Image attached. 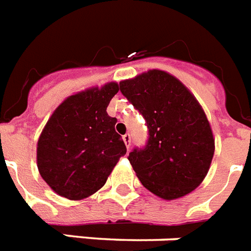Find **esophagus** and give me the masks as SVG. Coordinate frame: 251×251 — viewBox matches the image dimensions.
Segmentation results:
<instances>
[{
  "instance_id": "1",
  "label": "esophagus",
  "mask_w": 251,
  "mask_h": 251,
  "mask_svg": "<svg viewBox=\"0 0 251 251\" xmlns=\"http://www.w3.org/2000/svg\"><path fill=\"white\" fill-rule=\"evenodd\" d=\"M122 139H124V143H125L127 151H129L130 146H131V136H130V134H125V135L122 136Z\"/></svg>"
}]
</instances>
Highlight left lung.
Here are the masks:
<instances>
[{"label":"left lung","mask_w":251,"mask_h":251,"mask_svg":"<svg viewBox=\"0 0 251 251\" xmlns=\"http://www.w3.org/2000/svg\"><path fill=\"white\" fill-rule=\"evenodd\" d=\"M120 90L143 115L150 138L129 161L140 183L164 200L196 189L215 150L211 126L197 99L170 73L150 69L120 82Z\"/></svg>","instance_id":"8db88e82"}]
</instances>
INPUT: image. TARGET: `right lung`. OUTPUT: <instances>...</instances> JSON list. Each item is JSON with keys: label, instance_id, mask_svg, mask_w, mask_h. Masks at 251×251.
<instances>
[{"label": "right lung", "instance_id": "right-lung-1", "mask_svg": "<svg viewBox=\"0 0 251 251\" xmlns=\"http://www.w3.org/2000/svg\"><path fill=\"white\" fill-rule=\"evenodd\" d=\"M119 90V83L108 82L73 94L46 122L37 142V168L59 196L77 201L94 195L126 153L115 130L117 119L107 113Z\"/></svg>", "mask_w": 251, "mask_h": 251}]
</instances>
